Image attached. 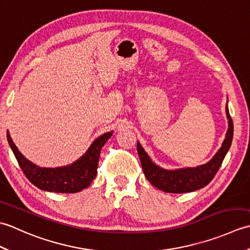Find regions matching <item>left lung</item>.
I'll return each instance as SVG.
<instances>
[{
  "instance_id": "obj_1",
  "label": "left lung",
  "mask_w": 250,
  "mask_h": 250,
  "mask_svg": "<svg viewBox=\"0 0 250 250\" xmlns=\"http://www.w3.org/2000/svg\"><path fill=\"white\" fill-rule=\"evenodd\" d=\"M227 117L229 119V129H228L226 139L222 143L220 149L217 151L214 158L209 162L196 167L180 168L176 171H167L160 168L152 163L145 150L137 143V153L140 156L141 164L146 178L155 187L169 193H185L199 190L210 183L218 172L221 163L231 146L233 139V121L227 106Z\"/></svg>"
}]
</instances>
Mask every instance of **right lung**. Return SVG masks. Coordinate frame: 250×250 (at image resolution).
<instances>
[{
	"mask_svg": "<svg viewBox=\"0 0 250 250\" xmlns=\"http://www.w3.org/2000/svg\"><path fill=\"white\" fill-rule=\"evenodd\" d=\"M111 134V132H107L100 136L92 143L87 152L71 166L56 168L40 167L26 160L15 146L8 132L7 141L25 177L37 188L57 193H75L89 187L97 176L101 149Z\"/></svg>",
	"mask_w": 250,
	"mask_h": 250,
	"instance_id": "right-lung-1",
	"label": "right lung"
}]
</instances>
